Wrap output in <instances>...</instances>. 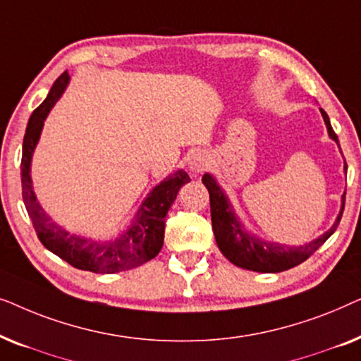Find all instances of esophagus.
Listing matches in <instances>:
<instances>
[{
    "instance_id": "obj_1",
    "label": "esophagus",
    "mask_w": 361,
    "mask_h": 361,
    "mask_svg": "<svg viewBox=\"0 0 361 361\" xmlns=\"http://www.w3.org/2000/svg\"><path fill=\"white\" fill-rule=\"evenodd\" d=\"M209 164H210L209 156L202 151L194 152L189 159V169L190 172H194V174H200V172H204L207 167H209Z\"/></svg>"
}]
</instances>
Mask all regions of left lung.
I'll return each instance as SVG.
<instances>
[{"label":"left lung","instance_id":"obj_1","mask_svg":"<svg viewBox=\"0 0 361 361\" xmlns=\"http://www.w3.org/2000/svg\"><path fill=\"white\" fill-rule=\"evenodd\" d=\"M322 118L327 126L329 136L338 145V137L332 130L330 125L329 115L320 108ZM345 174H347V162L343 166ZM202 182L207 187L210 194V214H212V228H214V235L216 240V245L226 259L230 263H233L238 268L256 271V273H281V271L290 269L294 266L304 263L314 251H317L325 241H327L342 219L343 207H345V194L342 195V207L335 219L334 225L325 231L324 235H320L319 238H315L309 243L299 245V246H289V245H281V243H271L246 228L243 221L238 219V215L235 214L233 205L224 189L219 185V182L215 180V177L209 174H204Z\"/></svg>","mask_w":361,"mask_h":361}]
</instances>
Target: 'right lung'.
Instances as JSON below:
<instances>
[{
  "label": "right lung",
  "mask_w": 361,
  "mask_h": 361,
  "mask_svg": "<svg viewBox=\"0 0 361 361\" xmlns=\"http://www.w3.org/2000/svg\"><path fill=\"white\" fill-rule=\"evenodd\" d=\"M71 82V75L63 72L54 82L46 100L39 105L29 118L26 135L23 141L21 182L23 200L29 219L32 220L37 238L49 251L67 261L73 268L92 271L100 274H113L133 269L154 258L164 243L166 215L174 204L177 192L190 182L185 171H176L152 189L133 216L126 230L106 240H92L71 233L57 225L39 204L31 179V161L41 137L44 121Z\"/></svg>",
  "instance_id": "add662e5"
}]
</instances>
